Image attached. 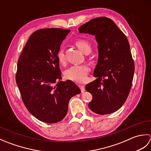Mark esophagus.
I'll return each instance as SVG.
<instances>
[{
  "label": "esophagus",
  "mask_w": 151,
  "mask_h": 151,
  "mask_svg": "<svg viewBox=\"0 0 151 151\" xmlns=\"http://www.w3.org/2000/svg\"><path fill=\"white\" fill-rule=\"evenodd\" d=\"M79 88H80V89H81V92H82V93L85 91L86 89H85V86H84V85H82V84L79 85Z\"/></svg>",
  "instance_id": "34e87169"
}]
</instances>
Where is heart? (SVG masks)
Here are the masks:
<instances>
[{
	"mask_svg": "<svg viewBox=\"0 0 151 151\" xmlns=\"http://www.w3.org/2000/svg\"><path fill=\"white\" fill-rule=\"evenodd\" d=\"M75 45L83 52L89 54L91 51V45L88 41L86 40H78L75 41ZM56 58L61 64L65 63V56L64 48L60 47L56 54ZM89 71V67L86 64L73 65L65 72L66 78L76 82H82L85 81L86 76Z\"/></svg>",
	"mask_w": 151,
	"mask_h": 151,
	"instance_id": "heart-1",
	"label": "heart"
}]
</instances>
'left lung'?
I'll list each match as a JSON object with an SVG mask.
<instances>
[{"mask_svg": "<svg viewBox=\"0 0 151 151\" xmlns=\"http://www.w3.org/2000/svg\"><path fill=\"white\" fill-rule=\"evenodd\" d=\"M80 33L94 35L98 43L99 60L95 81L86 86L93 96L88 106L99 115L119 110L127 99L132 86L134 62L129 42L111 19H93L78 28Z\"/></svg>", "mask_w": 151, "mask_h": 151, "instance_id": "obj_1", "label": "left lung"}]
</instances>
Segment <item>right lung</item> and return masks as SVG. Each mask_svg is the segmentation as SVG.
Listing matches in <instances>:
<instances>
[{
	"label": "right lung",
	"instance_id": "add662e5",
	"mask_svg": "<svg viewBox=\"0 0 151 151\" xmlns=\"http://www.w3.org/2000/svg\"><path fill=\"white\" fill-rule=\"evenodd\" d=\"M69 31L44 28L34 32L17 62L15 80L22 101L31 114L45 123L62 121L70 98L81 93L73 82L60 81L56 54Z\"/></svg>",
	"mask_w": 151,
	"mask_h": 151
}]
</instances>
